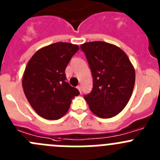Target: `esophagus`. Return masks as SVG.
<instances>
[{
	"mask_svg": "<svg viewBox=\"0 0 160 160\" xmlns=\"http://www.w3.org/2000/svg\"><path fill=\"white\" fill-rule=\"evenodd\" d=\"M77 89H78V91L79 92H80V93H81L82 92V89H81V86H77Z\"/></svg>",
	"mask_w": 160,
	"mask_h": 160,
	"instance_id": "34e87169",
	"label": "esophagus"
}]
</instances>
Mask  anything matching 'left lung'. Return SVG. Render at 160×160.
Segmentation results:
<instances>
[{
	"mask_svg": "<svg viewBox=\"0 0 160 160\" xmlns=\"http://www.w3.org/2000/svg\"><path fill=\"white\" fill-rule=\"evenodd\" d=\"M92 72L93 86L85 95L91 112L102 118H112L124 109L135 84V70L124 51L104 42L80 46Z\"/></svg>",
	"mask_w": 160,
	"mask_h": 160,
	"instance_id": "8db88e82",
	"label": "left lung"
}]
</instances>
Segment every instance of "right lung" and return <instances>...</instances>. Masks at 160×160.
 Returning a JSON list of instances; mask_svg holds the SVG:
<instances>
[{
	"instance_id": "add662e5",
	"label": "right lung",
	"mask_w": 160,
	"mask_h": 160,
	"mask_svg": "<svg viewBox=\"0 0 160 160\" xmlns=\"http://www.w3.org/2000/svg\"><path fill=\"white\" fill-rule=\"evenodd\" d=\"M78 49L77 45L56 42L38 50L27 63L22 80L23 92L42 118H60L68 112L72 99L79 95L66 82L64 72Z\"/></svg>"
}]
</instances>
